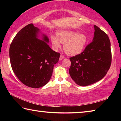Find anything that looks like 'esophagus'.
<instances>
[{
    "label": "esophagus",
    "mask_w": 121,
    "mask_h": 121,
    "mask_svg": "<svg viewBox=\"0 0 121 121\" xmlns=\"http://www.w3.org/2000/svg\"><path fill=\"white\" fill-rule=\"evenodd\" d=\"M65 58V56H63V55H61L60 56V58H59V60H62L63 59H64Z\"/></svg>",
    "instance_id": "34e87169"
}]
</instances>
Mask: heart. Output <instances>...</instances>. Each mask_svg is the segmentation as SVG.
Returning <instances> with one entry per match:
<instances>
[{
	"label": "heart",
	"instance_id": "heart-1",
	"mask_svg": "<svg viewBox=\"0 0 121 121\" xmlns=\"http://www.w3.org/2000/svg\"><path fill=\"white\" fill-rule=\"evenodd\" d=\"M53 48L57 50L64 44V50L67 54L75 56L80 53L85 45L87 38L85 35L76 31H60L57 36H51Z\"/></svg>",
	"mask_w": 121,
	"mask_h": 121
}]
</instances>
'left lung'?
Instances as JSON below:
<instances>
[{"mask_svg": "<svg viewBox=\"0 0 121 121\" xmlns=\"http://www.w3.org/2000/svg\"><path fill=\"white\" fill-rule=\"evenodd\" d=\"M93 41L81 54L70 58L69 72L77 84L85 86L105 76L112 63L110 42L107 34L95 25Z\"/></svg>", "mask_w": 121, "mask_h": 121, "instance_id": "left-lung-1", "label": "left lung"}]
</instances>
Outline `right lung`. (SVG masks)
<instances>
[{
	"instance_id": "add662e5",
	"label": "right lung",
	"mask_w": 121,
	"mask_h": 121,
	"mask_svg": "<svg viewBox=\"0 0 121 121\" xmlns=\"http://www.w3.org/2000/svg\"><path fill=\"white\" fill-rule=\"evenodd\" d=\"M39 31L32 23L28 24L16 35L9 48L12 70L23 84L32 88L48 82L60 56L47 44L46 36L43 40L37 38Z\"/></svg>"
}]
</instances>
